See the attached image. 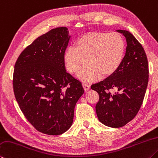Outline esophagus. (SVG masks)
Instances as JSON below:
<instances>
[{"mask_svg": "<svg viewBox=\"0 0 158 158\" xmlns=\"http://www.w3.org/2000/svg\"><path fill=\"white\" fill-rule=\"evenodd\" d=\"M82 85H83V87H84V89L85 91H88L90 88V85H89L88 84H86V83H83Z\"/></svg>", "mask_w": 158, "mask_h": 158, "instance_id": "1", "label": "esophagus"}]
</instances>
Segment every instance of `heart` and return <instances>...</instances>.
Listing matches in <instances>:
<instances>
[{"label":"heart","mask_w":158,"mask_h":158,"mask_svg":"<svg viewBox=\"0 0 158 158\" xmlns=\"http://www.w3.org/2000/svg\"><path fill=\"white\" fill-rule=\"evenodd\" d=\"M125 52V42L117 32H94L82 36L65 52L64 63L68 71L75 74L84 81H96L115 73L122 64Z\"/></svg>","instance_id":"obj_1"}]
</instances>
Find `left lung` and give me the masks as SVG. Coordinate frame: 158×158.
<instances>
[{
    "instance_id": "obj_1",
    "label": "left lung",
    "mask_w": 158,
    "mask_h": 158,
    "mask_svg": "<svg viewBox=\"0 0 158 158\" xmlns=\"http://www.w3.org/2000/svg\"><path fill=\"white\" fill-rule=\"evenodd\" d=\"M127 40L122 64L108 78L91 85L98 93L96 113L100 122L120 128L131 121L142 104L148 82V64L142 45L127 30H117ZM111 90H114L113 94Z\"/></svg>"
}]
</instances>
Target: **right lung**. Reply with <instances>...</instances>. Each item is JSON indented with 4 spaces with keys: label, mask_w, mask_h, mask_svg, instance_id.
I'll use <instances>...</instances> for the list:
<instances>
[{
    "label": "right lung",
    "mask_w": 158,
    "mask_h": 158,
    "mask_svg": "<svg viewBox=\"0 0 158 158\" xmlns=\"http://www.w3.org/2000/svg\"><path fill=\"white\" fill-rule=\"evenodd\" d=\"M70 37L67 27L51 30L28 45L14 65V93L20 108L37 131L50 135L70 128L76 103L84 93L81 83L65 70Z\"/></svg>",
    "instance_id": "add662e5"
}]
</instances>
